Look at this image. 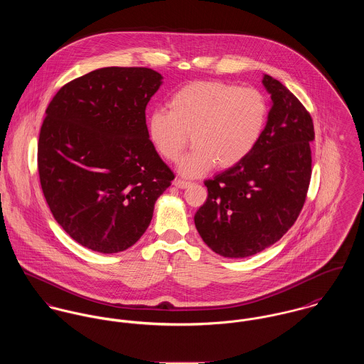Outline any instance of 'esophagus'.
Here are the masks:
<instances>
[{
    "label": "esophagus",
    "mask_w": 364,
    "mask_h": 364,
    "mask_svg": "<svg viewBox=\"0 0 364 364\" xmlns=\"http://www.w3.org/2000/svg\"><path fill=\"white\" fill-rule=\"evenodd\" d=\"M190 184H191L190 181H186V180H181V178L174 180V186L178 187V188H187Z\"/></svg>",
    "instance_id": "34e87169"
}]
</instances>
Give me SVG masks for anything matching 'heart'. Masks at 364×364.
I'll use <instances>...</instances> for the list:
<instances>
[{
    "label": "heart",
    "instance_id": "b5f03b06",
    "mask_svg": "<svg viewBox=\"0 0 364 364\" xmlns=\"http://www.w3.org/2000/svg\"><path fill=\"white\" fill-rule=\"evenodd\" d=\"M167 105L168 110L149 113L146 134L168 162L181 158L193 135L196 148L180 163V171L191 177L216 162L222 168L242 163L257 146L268 117V105L259 90L228 82L184 85Z\"/></svg>",
    "mask_w": 364,
    "mask_h": 364
}]
</instances>
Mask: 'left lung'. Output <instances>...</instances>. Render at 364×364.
Listing matches in <instances>:
<instances>
[{
    "mask_svg": "<svg viewBox=\"0 0 364 364\" xmlns=\"http://www.w3.org/2000/svg\"><path fill=\"white\" fill-rule=\"evenodd\" d=\"M262 83L272 106L257 146L203 181L208 198L194 216L202 240L226 258H245L278 242L299 218L310 186L313 119L278 80L264 75Z\"/></svg>",
    "mask_w": 364,
    "mask_h": 364,
    "instance_id": "left-lung-1",
    "label": "left lung"
}]
</instances>
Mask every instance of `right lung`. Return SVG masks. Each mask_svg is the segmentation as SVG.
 Returning <instances> with one entry per match:
<instances>
[{
  "label": "right lung",
  "instance_id": "1",
  "mask_svg": "<svg viewBox=\"0 0 364 364\" xmlns=\"http://www.w3.org/2000/svg\"><path fill=\"white\" fill-rule=\"evenodd\" d=\"M161 85L151 68H100L65 83L46 109L41 190L57 223L86 248L134 245L174 178L146 134L145 109Z\"/></svg>",
  "mask_w": 364,
  "mask_h": 364
}]
</instances>
